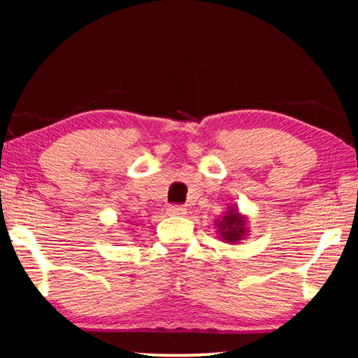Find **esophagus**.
Returning <instances> with one entry per match:
<instances>
[{
    "label": "esophagus",
    "mask_w": 358,
    "mask_h": 358,
    "mask_svg": "<svg viewBox=\"0 0 358 358\" xmlns=\"http://www.w3.org/2000/svg\"><path fill=\"white\" fill-rule=\"evenodd\" d=\"M168 215L169 217H185V215H187V210L180 207V205H171L168 208Z\"/></svg>",
    "instance_id": "1"
}]
</instances>
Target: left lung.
<instances>
[{
    "mask_svg": "<svg viewBox=\"0 0 358 358\" xmlns=\"http://www.w3.org/2000/svg\"><path fill=\"white\" fill-rule=\"evenodd\" d=\"M218 238L227 244H238L249 234L248 217L239 212L238 207L229 205L222 218L215 220Z\"/></svg>",
    "mask_w": 358,
    "mask_h": 358,
    "instance_id": "left-lung-1",
    "label": "left lung"
}]
</instances>
